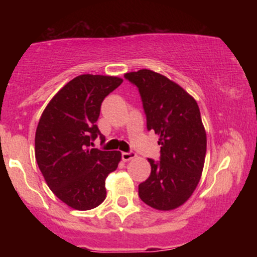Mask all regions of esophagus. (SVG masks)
Here are the masks:
<instances>
[{
  "label": "esophagus",
  "instance_id": "1",
  "mask_svg": "<svg viewBox=\"0 0 257 257\" xmlns=\"http://www.w3.org/2000/svg\"><path fill=\"white\" fill-rule=\"evenodd\" d=\"M135 157H137V155H135V152H133V151L122 152V159H123V161H124V162L131 161V159L135 158Z\"/></svg>",
  "mask_w": 257,
  "mask_h": 257
}]
</instances>
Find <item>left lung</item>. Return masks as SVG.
<instances>
[{"label":"left lung","mask_w":257,"mask_h":257,"mask_svg":"<svg viewBox=\"0 0 257 257\" xmlns=\"http://www.w3.org/2000/svg\"><path fill=\"white\" fill-rule=\"evenodd\" d=\"M137 85L147 131L159 135V161L149 158L151 174L139 185V197L158 210H173L191 197L202 175L206 134L199 107L187 91L151 70L125 73Z\"/></svg>","instance_id":"left-lung-1"}]
</instances>
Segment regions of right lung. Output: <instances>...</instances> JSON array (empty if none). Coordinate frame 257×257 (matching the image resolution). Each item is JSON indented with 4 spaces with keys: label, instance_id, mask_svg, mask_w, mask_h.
<instances>
[{
    "label": "right lung",
    "instance_id": "obj_1",
    "mask_svg": "<svg viewBox=\"0 0 257 257\" xmlns=\"http://www.w3.org/2000/svg\"><path fill=\"white\" fill-rule=\"evenodd\" d=\"M122 78L81 75L55 94L36 129L35 156L47 185L65 204L89 210L106 198L105 180L117 169L119 151L91 149L104 141L96 120L101 102Z\"/></svg>",
    "mask_w": 257,
    "mask_h": 257
}]
</instances>
